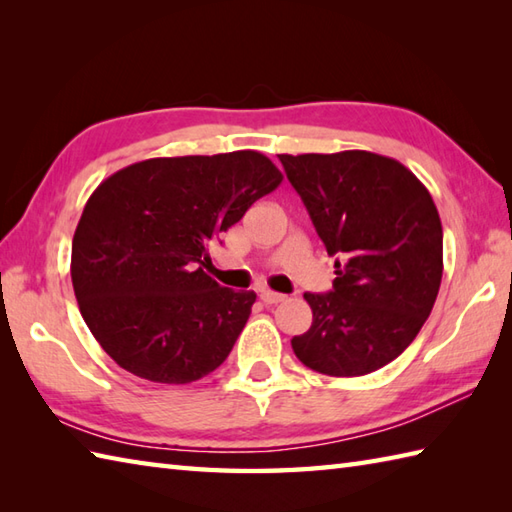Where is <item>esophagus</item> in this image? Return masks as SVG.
<instances>
[{
    "instance_id": "esophagus-1",
    "label": "esophagus",
    "mask_w": 512,
    "mask_h": 512,
    "mask_svg": "<svg viewBox=\"0 0 512 512\" xmlns=\"http://www.w3.org/2000/svg\"><path fill=\"white\" fill-rule=\"evenodd\" d=\"M259 297H262V301L268 303V306H275V303L286 299V295H279V292H273V290H262L259 292Z\"/></svg>"
}]
</instances>
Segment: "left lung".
I'll list each match as a JSON object with an SVG mask.
<instances>
[{"label": "left lung", "mask_w": 512, "mask_h": 512, "mask_svg": "<svg viewBox=\"0 0 512 512\" xmlns=\"http://www.w3.org/2000/svg\"><path fill=\"white\" fill-rule=\"evenodd\" d=\"M336 257L330 292H306L312 325L292 339L319 374L363 376L407 350L442 281V224L427 187L372 151L279 156Z\"/></svg>", "instance_id": "left-lung-1"}]
</instances>
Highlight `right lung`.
Listing matches in <instances>:
<instances>
[{
    "label": "right lung",
    "instance_id": "1",
    "mask_svg": "<svg viewBox=\"0 0 512 512\" xmlns=\"http://www.w3.org/2000/svg\"><path fill=\"white\" fill-rule=\"evenodd\" d=\"M284 176L259 151L149 158L103 180L72 239L94 339L151 383L187 385L231 354L257 299L204 273L209 248Z\"/></svg>",
    "mask_w": 512,
    "mask_h": 512
}]
</instances>
